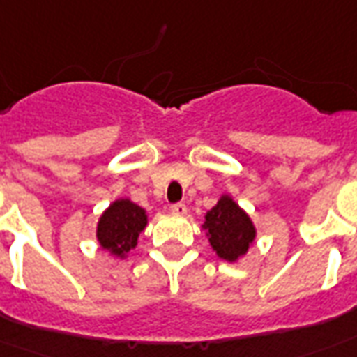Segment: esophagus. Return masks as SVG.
<instances>
[{
    "instance_id": "esophagus-1",
    "label": "esophagus",
    "mask_w": 357,
    "mask_h": 357,
    "mask_svg": "<svg viewBox=\"0 0 357 357\" xmlns=\"http://www.w3.org/2000/svg\"><path fill=\"white\" fill-rule=\"evenodd\" d=\"M171 212H173L175 216H184V214H186V204L184 203L171 204Z\"/></svg>"
}]
</instances>
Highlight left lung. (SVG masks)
Listing matches in <instances>:
<instances>
[{
	"label": "left lung",
	"instance_id": "8db88e82",
	"mask_svg": "<svg viewBox=\"0 0 357 357\" xmlns=\"http://www.w3.org/2000/svg\"><path fill=\"white\" fill-rule=\"evenodd\" d=\"M201 227L204 229L214 253L227 262H238L248 255L257 238L255 223L229 193H223L204 214Z\"/></svg>",
	"mask_w": 357,
	"mask_h": 357
}]
</instances>
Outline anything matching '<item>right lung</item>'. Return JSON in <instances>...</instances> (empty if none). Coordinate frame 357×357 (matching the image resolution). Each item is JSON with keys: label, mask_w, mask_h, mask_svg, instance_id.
I'll return each instance as SVG.
<instances>
[{"label": "right lung", "mask_w": 357, "mask_h": 357, "mask_svg": "<svg viewBox=\"0 0 357 357\" xmlns=\"http://www.w3.org/2000/svg\"><path fill=\"white\" fill-rule=\"evenodd\" d=\"M149 223L147 210L132 199H115L96 222V240L115 259H126Z\"/></svg>", "instance_id": "1"}]
</instances>
